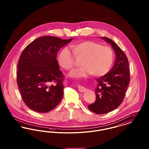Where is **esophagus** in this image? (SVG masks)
I'll list each match as a JSON object with an SVG mask.
<instances>
[{
	"label": "esophagus",
	"mask_w": 149,
	"mask_h": 149,
	"mask_svg": "<svg viewBox=\"0 0 149 149\" xmlns=\"http://www.w3.org/2000/svg\"><path fill=\"white\" fill-rule=\"evenodd\" d=\"M78 90H79V91L80 92L84 93L85 92L86 89V88H85V87H84V86H81V85H78Z\"/></svg>",
	"instance_id": "obj_1"
}]
</instances>
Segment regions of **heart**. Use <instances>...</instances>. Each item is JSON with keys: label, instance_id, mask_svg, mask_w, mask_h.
<instances>
[{"label": "heart", "instance_id": "b5f03b06", "mask_svg": "<svg viewBox=\"0 0 149 149\" xmlns=\"http://www.w3.org/2000/svg\"><path fill=\"white\" fill-rule=\"evenodd\" d=\"M71 52L66 48L61 50L58 56L59 65L66 71H71L75 66V58L81 60V68L73 71V77H82L91 74L95 77L104 75L109 71L113 59L111 47L102 46L92 41L75 43L70 46Z\"/></svg>", "mask_w": 149, "mask_h": 149}]
</instances>
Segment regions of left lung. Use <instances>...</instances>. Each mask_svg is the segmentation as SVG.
<instances>
[{
  "label": "left lung",
  "instance_id": "1",
  "mask_svg": "<svg viewBox=\"0 0 149 149\" xmlns=\"http://www.w3.org/2000/svg\"><path fill=\"white\" fill-rule=\"evenodd\" d=\"M110 43L115 51L116 58L112 69L97 79L96 100L88 106L95 113H107L116 109L123 102L130 81L128 58L120 47L111 39L103 37Z\"/></svg>",
  "mask_w": 149,
  "mask_h": 149
}]
</instances>
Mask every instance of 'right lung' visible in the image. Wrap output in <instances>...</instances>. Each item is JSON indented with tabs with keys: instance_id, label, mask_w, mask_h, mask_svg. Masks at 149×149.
<instances>
[{
	"instance_id": "obj_1",
	"label": "right lung",
	"mask_w": 149,
	"mask_h": 149,
	"mask_svg": "<svg viewBox=\"0 0 149 149\" xmlns=\"http://www.w3.org/2000/svg\"><path fill=\"white\" fill-rule=\"evenodd\" d=\"M72 40L43 36L22 51L17 65V82L22 100L32 110L48 112L63 98L65 76L59 69L57 54Z\"/></svg>"
}]
</instances>
